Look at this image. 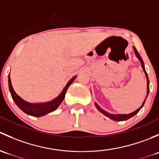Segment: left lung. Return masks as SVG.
<instances>
[{
  "mask_svg": "<svg viewBox=\"0 0 159 159\" xmlns=\"http://www.w3.org/2000/svg\"><path fill=\"white\" fill-rule=\"evenodd\" d=\"M133 48H134V53H135L136 57H137L138 58H139V60L140 61L141 65H142V69H143L144 72H145V76H146V79H147V95H146V98H147V96H148V93H149V80H148V75H147L146 71H145V65H144V62H143V61H142V57H141V56L139 55V52H138L137 50H136L135 48L133 47ZM145 99H146V98H145ZM145 100L144 101V102H143V103H142V105L140 107V108H139V109L134 111L132 112V113L129 114V115H112V114L108 113V112L105 111V110L102 109V108H101L100 107H99L98 105L96 103H94V105H95L96 108H98V110L99 111L102 112V114H104V115H105L106 117H108V118H111V119L114 120V121H125V120L129 119L130 118H131V117H133V116H134V115H135L136 114H137L138 112H139V111H140L141 108H142V106H143L144 104H145Z\"/></svg>",
  "mask_w": 159,
  "mask_h": 159,
  "instance_id": "8db88e82",
  "label": "left lung"
}]
</instances>
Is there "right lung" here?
Segmentation results:
<instances>
[{"mask_svg":"<svg viewBox=\"0 0 159 159\" xmlns=\"http://www.w3.org/2000/svg\"><path fill=\"white\" fill-rule=\"evenodd\" d=\"M75 78H76V76L72 78L71 79L68 81V83L67 84V85L65 86V89H63V91H61V94H59L56 98H54V100L51 101V102H44V103H36V104L29 103V102H25V101L23 100L20 97H19V96L16 94V92L14 91V90L12 87L11 78H10V74H9V76H8L9 89H10L13 100L14 101L16 105H17L20 109L23 111L25 113L28 114V115H31V116L41 117V116H43V115H47V114L53 111L56 110L57 108H58V106L61 105V103L63 102L64 98H65V94H66V91L67 90H68V87H69L70 84L73 83L74 80L75 79Z\"/></svg>","mask_w":159,"mask_h":159,"instance_id":"add662e5","label":"right lung"}]
</instances>
